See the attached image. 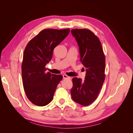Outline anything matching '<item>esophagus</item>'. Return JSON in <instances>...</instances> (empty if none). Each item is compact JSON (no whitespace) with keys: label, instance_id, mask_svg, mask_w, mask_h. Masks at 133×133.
I'll use <instances>...</instances> for the list:
<instances>
[{"label":"esophagus","instance_id":"1","mask_svg":"<svg viewBox=\"0 0 133 133\" xmlns=\"http://www.w3.org/2000/svg\"><path fill=\"white\" fill-rule=\"evenodd\" d=\"M63 79H71L70 76H68L67 75H65V74L63 75Z\"/></svg>","mask_w":133,"mask_h":133}]
</instances>
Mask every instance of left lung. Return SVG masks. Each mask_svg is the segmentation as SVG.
<instances>
[{"label":"left lung","instance_id":"8db88e82","mask_svg":"<svg viewBox=\"0 0 133 133\" xmlns=\"http://www.w3.org/2000/svg\"><path fill=\"white\" fill-rule=\"evenodd\" d=\"M79 47L80 62L85 68V80L73 78L71 95L74 102L87 106L97 98L105 80V58L99 38L87 29L71 30Z\"/></svg>","mask_w":133,"mask_h":133}]
</instances>
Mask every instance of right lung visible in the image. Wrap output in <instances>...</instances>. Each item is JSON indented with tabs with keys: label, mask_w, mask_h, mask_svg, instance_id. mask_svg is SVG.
I'll use <instances>...</instances> for the list:
<instances>
[{
	"label": "right lung",
	"mask_w": 133,
	"mask_h": 133,
	"mask_svg": "<svg viewBox=\"0 0 133 133\" xmlns=\"http://www.w3.org/2000/svg\"><path fill=\"white\" fill-rule=\"evenodd\" d=\"M70 29L43 30L31 39L23 54L22 80L25 94L35 105L42 107L50 103L62 75L46 73L45 65L53 57L54 48L69 33Z\"/></svg>",
	"instance_id": "right-lung-1"
}]
</instances>
